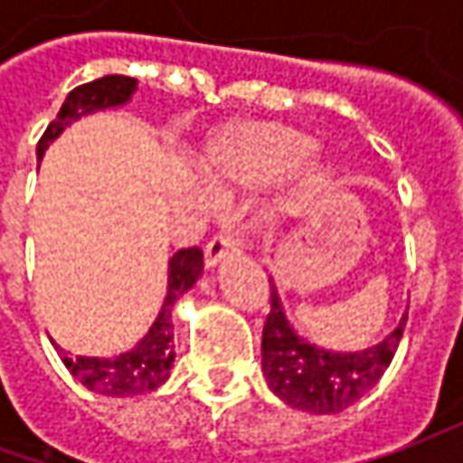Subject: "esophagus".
<instances>
[{
    "label": "esophagus",
    "instance_id": "1",
    "mask_svg": "<svg viewBox=\"0 0 463 463\" xmlns=\"http://www.w3.org/2000/svg\"><path fill=\"white\" fill-rule=\"evenodd\" d=\"M234 250H237L234 237H232L229 232H219L213 240L205 244V268H216V265H219L229 252H234Z\"/></svg>",
    "mask_w": 463,
    "mask_h": 463
}]
</instances>
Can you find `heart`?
Here are the masks:
<instances>
[{
	"label": "heart",
	"mask_w": 463,
	"mask_h": 463,
	"mask_svg": "<svg viewBox=\"0 0 463 463\" xmlns=\"http://www.w3.org/2000/svg\"><path fill=\"white\" fill-rule=\"evenodd\" d=\"M311 146V136L298 128L268 120H241L223 126L205 141L201 167L222 190L260 185L288 172L291 195L307 201L327 190L337 175L335 159Z\"/></svg>",
	"instance_id": "heart-1"
}]
</instances>
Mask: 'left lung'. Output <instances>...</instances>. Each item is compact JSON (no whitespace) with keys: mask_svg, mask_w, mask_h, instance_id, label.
<instances>
[{"mask_svg":"<svg viewBox=\"0 0 463 463\" xmlns=\"http://www.w3.org/2000/svg\"><path fill=\"white\" fill-rule=\"evenodd\" d=\"M400 325L376 345L364 350H327L304 340L280 304L270 278V314L262 327V376L278 400L311 415H335L373 389L389 368L404 332Z\"/></svg>","mask_w":463,"mask_h":463,"instance_id":"1","label":"left lung"}]
</instances>
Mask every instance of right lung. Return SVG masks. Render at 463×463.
I'll return each instance as SVG.
<instances>
[{
	"label": "right lung",
	"mask_w": 463,
	"mask_h": 463,
	"mask_svg": "<svg viewBox=\"0 0 463 463\" xmlns=\"http://www.w3.org/2000/svg\"><path fill=\"white\" fill-rule=\"evenodd\" d=\"M136 80L123 74H108L102 80L87 81L74 87L63 99L59 116L45 128V134L38 141V162L43 159L45 149L63 134L66 126H71L81 116L120 108L134 98ZM203 276V252L198 247L177 250L169 258L167 268V296L165 304L156 314L149 332L136 343L131 350L113 355V358H98V355H71L61 345H53L61 355L63 365L71 371V376L84 383L90 392L102 397H136L159 389L169 379V371L175 364V325L172 311L180 296H185L198 278Z\"/></svg>",
	"instance_id": "obj_1"
}]
</instances>
